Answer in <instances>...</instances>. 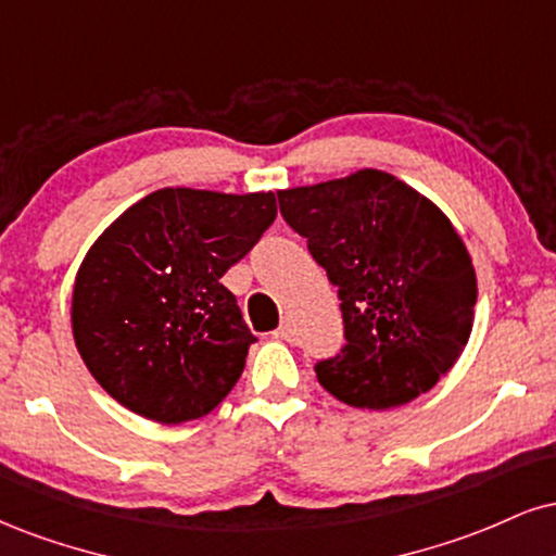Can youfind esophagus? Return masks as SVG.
I'll use <instances>...</instances> for the list:
<instances>
[{"instance_id":"1","label":"esophagus","mask_w":556,"mask_h":556,"mask_svg":"<svg viewBox=\"0 0 556 556\" xmlns=\"http://www.w3.org/2000/svg\"><path fill=\"white\" fill-rule=\"evenodd\" d=\"M292 329H295V324H292V318H282V324L277 326V331H274V337H277V339H292Z\"/></svg>"}]
</instances>
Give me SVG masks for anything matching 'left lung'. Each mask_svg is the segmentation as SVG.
Wrapping results in <instances>:
<instances>
[{
  "label": "left lung",
  "mask_w": 556,
  "mask_h": 556,
  "mask_svg": "<svg viewBox=\"0 0 556 556\" xmlns=\"http://www.w3.org/2000/svg\"><path fill=\"white\" fill-rule=\"evenodd\" d=\"M277 197L342 300L346 346L316 365L318 383L376 412L430 391L469 344L477 305V271L445 212L376 168Z\"/></svg>",
  "instance_id": "1"
}]
</instances>
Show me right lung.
I'll use <instances>...</instances> for the list:
<instances>
[{
    "mask_svg": "<svg viewBox=\"0 0 556 556\" xmlns=\"http://www.w3.org/2000/svg\"><path fill=\"white\" fill-rule=\"evenodd\" d=\"M274 217L271 191L168 186L100 232L75 277L72 333L109 396L180 425L232 391L256 337L219 279Z\"/></svg>",
    "mask_w": 556,
    "mask_h": 556,
    "instance_id": "1",
    "label": "right lung"
}]
</instances>
